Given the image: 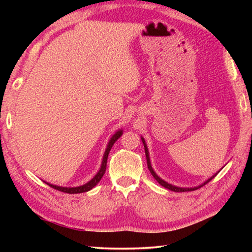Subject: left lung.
I'll use <instances>...</instances> for the list:
<instances>
[{"mask_svg": "<svg viewBox=\"0 0 252 252\" xmlns=\"http://www.w3.org/2000/svg\"><path fill=\"white\" fill-rule=\"evenodd\" d=\"M141 140H142V142H143V146H144V151H146L147 163H148V168H149V170H150V172H151V174H152V176H153V178H155L156 180H157L158 182H159L162 187L167 188V189H169V190L174 191V192H185V191H193V190H197V189H199V188L203 187L204 185H207V183H208L209 181H211L212 179L216 177V174H217V173L215 174V176H212L210 179H208V180H207L206 182H203L202 185H200V186H198V187H193V188H180V187H176V186H172V185H170V183L165 182L164 180H162V179H161L159 176H158V174L155 172V170L152 169L151 161H150V157H149V151H148V148H147L146 141H144V139H143V138H141Z\"/></svg>", "mask_w": 252, "mask_h": 252, "instance_id": "obj_1", "label": "left lung"}]
</instances>
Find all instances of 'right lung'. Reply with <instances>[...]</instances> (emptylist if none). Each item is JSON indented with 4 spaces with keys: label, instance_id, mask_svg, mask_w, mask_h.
<instances>
[{
    "label": "right lung",
    "instance_id": "obj_1",
    "mask_svg": "<svg viewBox=\"0 0 252 252\" xmlns=\"http://www.w3.org/2000/svg\"><path fill=\"white\" fill-rule=\"evenodd\" d=\"M122 135V130H119L117 131L116 133L112 135V138L110 139V141L108 143V146H106L105 149V152H104V156H103V160H102V164H101V168L97 173L95 174L94 177H93L90 181L85 183L83 186H80V187H74V188H66V187H59V186H54V185H51V183L45 182L46 185L50 186L51 188H53V189H57L59 191H62V192H65V193H82V192H87V191L91 190L92 188H94L97 182H99L102 177H103V174L105 173V170H106V160H108V156H109V152L111 150V148L114 144V142L117 141V140L120 138Z\"/></svg>",
    "mask_w": 252,
    "mask_h": 252
}]
</instances>
